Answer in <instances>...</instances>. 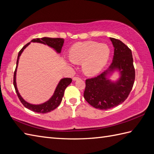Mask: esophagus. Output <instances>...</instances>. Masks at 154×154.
<instances>
[{
    "instance_id": "esophagus-1",
    "label": "esophagus",
    "mask_w": 154,
    "mask_h": 154,
    "mask_svg": "<svg viewBox=\"0 0 154 154\" xmlns=\"http://www.w3.org/2000/svg\"><path fill=\"white\" fill-rule=\"evenodd\" d=\"M78 79H80V78L78 77V76H75V77H74V78H72V80H73L74 81H76V80H78Z\"/></svg>"
}]
</instances>
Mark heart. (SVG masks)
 <instances>
[{
  "label": "heart",
  "instance_id": "heart-1",
  "mask_svg": "<svg viewBox=\"0 0 154 154\" xmlns=\"http://www.w3.org/2000/svg\"><path fill=\"white\" fill-rule=\"evenodd\" d=\"M110 53L107 45L89 41L73 45L69 50V57L74 63H82V69L86 74L95 75L105 66Z\"/></svg>",
  "mask_w": 154,
  "mask_h": 154
}]
</instances>
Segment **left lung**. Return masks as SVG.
I'll use <instances>...</instances> for the list:
<instances>
[{
    "mask_svg": "<svg viewBox=\"0 0 154 154\" xmlns=\"http://www.w3.org/2000/svg\"><path fill=\"white\" fill-rule=\"evenodd\" d=\"M110 39L114 47L112 62L102 74L85 80L84 93V99L90 105L100 110L110 109L124 102L135 79L131 50L121 40ZM115 70L119 71L121 77L113 82L107 76Z\"/></svg>",
    "mask_w": 154,
    "mask_h": 154,
    "instance_id": "obj_1",
    "label": "left lung"
}]
</instances>
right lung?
Masks as SVG:
<instances>
[{
    "mask_svg": "<svg viewBox=\"0 0 154 154\" xmlns=\"http://www.w3.org/2000/svg\"><path fill=\"white\" fill-rule=\"evenodd\" d=\"M64 40H65L63 38H48V37H44V38H42L33 39L31 40V42H38V43L48 45V46L54 48V50L57 52V53H61V48L63 46V43H64ZM29 44H30V42L25 45L18 54L17 59L16 62V68L14 71V85L15 89H16V91L19 99L20 100L21 103L23 104V106L25 108H27L28 109L31 110L33 112H37V113L46 114V113H48V112H50L52 110H54L59 105L62 100L63 97L64 95L65 90L67 86H68L71 82H72V79L70 78H63V79L60 80L59 83L58 84L57 88H56L55 90V92L54 93L53 96H52L50 99H49L48 101H46V102H45L44 103L40 104H32L26 102V101L22 98L21 96L18 92L17 85H16V71H17V67L18 65V62H19V59H20V55L22 52H23V51L24 50V49L26 48V47H27Z\"/></svg>",
    "mask_w": 154,
    "mask_h": 154,
    "instance_id": "add662e5",
    "label": "right lung"
}]
</instances>
